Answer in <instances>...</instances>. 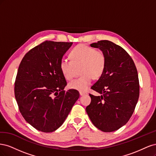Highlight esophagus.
Returning a JSON list of instances; mask_svg holds the SVG:
<instances>
[{
    "label": "esophagus",
    "instance_id": "esophagus-1",
    "mask_svg": "<svg viewBox=\"0 0 156 156\" xmlns=\"http://www.w3.org/2000/svg\"><path fill=\"white\" fill-rule=\"evenodd\" d=\"M79 94H80V95H81V96H83V95H84V94H87V93L84 92H79Z\"/></svg>",
    "mask_w": 156,
    "mask_h": 156
}]
</instances>
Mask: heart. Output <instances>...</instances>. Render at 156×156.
<instances>
[{"mask_svg":"<svg viewBox=\"0 0 156 156\" xmlns=\"http://www.w3.org/2000/svg\"><path fill=\"white\" fill-rule=\"evenodd\" d=\"M70 60L62 59L60 68L64 77L72 79L76 68L80 67L82 75L68 84L70 89L85 91L91 84L92 78H100L104 72L106 66V57L103 52L96 50L84 44L77 45L70 51Z\"/></svg>","mask_w":156,"mask_h":156,"instance_id":"obj_1","label":"heart"}]
</instances>
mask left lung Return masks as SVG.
<instances>
[{
	"instance_id": "obj_1",
	"label": "left lung",
	"mask_w": 156,
	"mask_h": 156,
	"mask_svg": "<svg viewBox=\"0 0 156 156\" xmlns=\"http://www.w3.org/2000/svg\"><path fill=\"white\" fill-rule=\"evenodd\" d=\"M105 54L104 72L91 89L101 94H90L91 102L86 111L93 124L104 132H112L125 125L134 112L139 97L137 70L129 55L108 40L90 44Z\"/></svg>"
}]
</instances>
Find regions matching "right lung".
<instances>
[{
    "label": "right lung",
    "mask_w": 156,
    "mask_h": 156,
    "mask_svg": "<svg viewBox=\"0 0 156 156\" xmlns=\"http://www.w3.org/2000/svg\"><path fill=\"white\" fill-rule=\"evenodd\" d=\"M72 44L46 40L27 52L19 66L16 100L23 117L37 130L57 129L79 97L77 90H64L67 83L60 68Z\"/></svg>",
    "instance_id": "right-lung-1"
}]
</instances>
